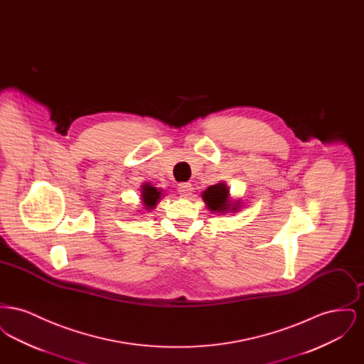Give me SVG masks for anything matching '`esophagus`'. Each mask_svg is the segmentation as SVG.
I'll return each mask as SVG.
<instances>
[{
	"label": "esophagus",
	"mask_w": 364,
	"mask_h": 364,
	"mask_svg": "<svg viewBox=\"0 0 364 364\" xmlns=\"http://www.w3.org/2000/svg\"><path fill=\"white\" fill-rule=\"evenodd\" d=\"M178 192L181 196H190L192 193V186L190 183H181L178 184Z\"/></svg>",
	"instance_id": "obj_1"
}]
</instances>
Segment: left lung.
<instances>
[{
    "label": "left lung",
    "instance_id": "1",
    "mask_svg": "<svg viewBox=\"0 0 364 364\" xmlns=\"http://www.w3.org/2000/svg\"><path fill=\"white\" fill-rule=\"evenodd\" d=\"M202 199L206 208L213 214H226V213H237L242 208L240 199H232L229 187L225 181H220L214 186H210L208 190L202 192Z\"/></svg>",
    "mask_w": 364,
    "mask_h": 364
}]
</instances>
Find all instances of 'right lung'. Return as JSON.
<instances>
[{"mask_svg":"<svg viewBox=\"0 0 364 364\" xmlns=\"http://www.w3.org/2000/svg\"><path fill=\"white\" fill-rule=\"evenodd\" d=\"M161 198H164V190L153 187L150 183H144L140 187V203L143 211L150 213L154 210Z\"/></svg>","mask_w":364,"mask_h":364,"instance_id":"add662e5","label":"right lung"}]
</instances>
